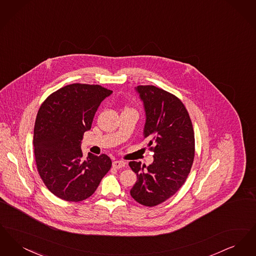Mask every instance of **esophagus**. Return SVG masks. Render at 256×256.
I'll return each instance as SVG.
<instances>
[{
  "label": "esophagus",
  "instance_id": "34e87169",
  "mask_svg": "<svg viewBox=\"0 0 256 256\" xmlns=\"http://www.w3.org/2000/svg\"><path fill=\"white\" fill-rule=\"evenodd\" d=\"M124 165H126V162L122 161V160H116V161H114V162L112 163V166H113V168H115V169L122 168V167H124Z\"/></svg>",
  "mask_w": 256,
  "mask_h": 256
}]
</instances>
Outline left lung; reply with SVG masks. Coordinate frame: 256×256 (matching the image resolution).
<instances>
[{
	"mask_svg": "<svg viewBox=\"0 0 256 256\" xmlns=\"http://www.w3.org/2000/svg\"><path fill=\"white\" fill-rule=\"evenodd\" d=\"M146 115L144 138L154 152L148 166L130 161L137 182L130 190L145 206L165 202L185 182L195 156V136L189 114L178 98L154 86L135 87Z\"/></svg>",
	"mask_w": 256,
	"mask_h": 256,
	"instance_id": "1",
	"label": "left lung"
}]
</instances>
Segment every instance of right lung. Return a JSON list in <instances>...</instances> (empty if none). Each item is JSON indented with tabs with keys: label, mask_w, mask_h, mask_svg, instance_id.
Listing matches in <instances>:
<instances>
[{
	"label": "right lung",
	"mask_w": 256,
	"mask_h": 256,
	"mask_svg": "<svg viewBox=\"0 0 256 256\" xmlns=\"http://www.w3.org/2000/svg\"><path fill=\"white\" fill-rule=\"evenodd\" d=\"M112 91L74 84L56 91L40 106L34 132L37 170L50 191L67 202L84 200L110 170L106 154L82 158V140L100 102Z\"/></svg>",
	"instance_id": "obj_1"
}]
</instances>
